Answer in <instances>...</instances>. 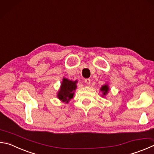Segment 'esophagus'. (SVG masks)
Returning a JSON list of instances; mask_svg holds the SVG:
<instances>
[{"label": "esophagus", "instance_id": "obj_1", "mask_svg": "<svg viewBox=\"0 0 154 154\" xmlns=\"http://www.w3.org/2000/svg\"><path fill=\"white\" fill-rule=\"evenodd\" d=\"M84 82H85V83H86L87 85H89V84H90L91 80L89 79H85L84 80Z\"/></svg>", "mask_w": 154, "mask_h": 154}]
</instances>
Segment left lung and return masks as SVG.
I'll use <instances>...</instances> for the list:
<instances>
[{"mask_svg": "<svg viewBox=\"0 0 154 154\" xmlns=\"http://www.w3.org/2000/svg\"><path fill=\"white\" fill-rule=\"evenodd\" d=\"M109 90H110V88H109L108 83H106V84L103 85L101 88H100V91L102 92V97H105L106 95L108 94Z\"/></svg>", "mask_w": 154, "mask_h": 154, "instance_id": "obj_1", "label": "left lung"}]
</instances>
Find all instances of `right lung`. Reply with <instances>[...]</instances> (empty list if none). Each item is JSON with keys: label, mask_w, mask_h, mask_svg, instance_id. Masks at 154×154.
Listing matches in <instances>:
<instances>
[{"label": "right lung", "mask_w": 154, "mask_h": 154, "mask_svg": "<svg viewBox=\"0 0 154 154\" xmlns=\"http://www.w3.org/2000/svg\"><path fill=\"white\" fill-rule=\"evenodd\" d=\"M77 80L72 81L64 77L60 83V89L57 94L58 99H59L62 102L68 104L71 100L73 98L75 91L77 87Z\"/></svg>", "instance_id": "1"}]
</instances>
